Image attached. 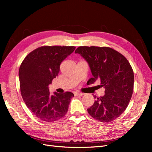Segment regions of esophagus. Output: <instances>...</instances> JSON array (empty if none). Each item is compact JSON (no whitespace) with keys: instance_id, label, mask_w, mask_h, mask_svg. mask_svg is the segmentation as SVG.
Segmentation results:
<instances>
[{"instance_id":"1","label":"esophagus","mask_w":152,"mask_h":152,"mask_svg":"<svg viewBox=\"0 0 152 152\" xmlns=\"http://www.w3.org/2000/svg\"><path fill=\"white\" fill-rule=\"evenodd\" d=\"M84 95V93H80V92H76L75 93V96H83Z\"/></svg>"}]
</instances>
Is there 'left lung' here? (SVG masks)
Listing matches in <instances>:
<instances>
[{
    "instance_id": "8db88e82",
    "label": "left lung",
    "mask_w": 152,
    "mask_h": 152,
    "mask_svg": "<svg viewBox=\"0 0 152 152\" xmlns=\"http://www.w3.org/2000/svg\"><path fill=\"white\" fill-rule=\"evenodd\" d=\"M75 53L79 54L88 63L94 84L99 80L105 89L104 95L94 98L87 112L102 122H111L125 111L132 97L134 73L127 59L122 54L108 47L80 46Z\"/></svg>"
}]
</instances>
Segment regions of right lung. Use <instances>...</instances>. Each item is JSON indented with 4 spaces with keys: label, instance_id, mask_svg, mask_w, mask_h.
<instances>
[{
    "label": "right lung",
    "instance_id": "add662e5",
    "mask_svg": "<svg viewBox=\"0 0 152 152\" xmlns=\"http://www.w3.org/2000/svg\"><path fill=\"white\" fill-rule=\"evenodd\" d=\"M74 46H42L29 53L19 70L21 96L34 115L44 122H54L66 113L74 96L71 92L50 94L49 85L58 76L63 61Z\"/></svg>",
    "mask_w": 152,
    "mask_h": 152
}]
</instances>
